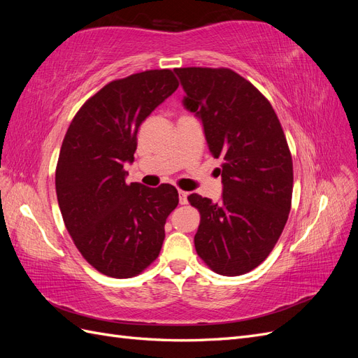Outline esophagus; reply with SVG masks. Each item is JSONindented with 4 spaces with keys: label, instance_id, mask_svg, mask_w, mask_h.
Wrapping results in <instances>:
<instances>
[{
    "label": "esophagus",
    "instance_id": "esophagus-1",
    "mask_svg": "<svg viewBox=\"0 0 358 358\" xmlns=\"http://www.w3.org/2000/svg\"><path fill=\"white\" fill-rule=\"evenodd\" d=\"M188 196H189V194L187 191L179 189V203L180 204H187L188 203Z\"/></svg>",
    "mask_w": 358,
    "mask_h": 358
}]
</instances>
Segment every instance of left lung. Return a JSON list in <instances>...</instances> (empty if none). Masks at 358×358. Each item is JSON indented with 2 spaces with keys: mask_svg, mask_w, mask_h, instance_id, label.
Wrapping results in <instances>:
<instances>
[{
  "mask_svg": "<svg viewBox=\"0 0 358 358\" xmlns=\"http://www.w3.org/2000/svg\"><path fill=\"white\" fill-rule=\"evenodd\" d=\"M185 109L203 124L209 150L224 158L222 199L191 194L200 212L196 251L213 272H251L272 252L288 220L292 159L272 104L230 69H175Z\"/></svg>",
  "mask_w": 358,
  "mask_h": 358,
  "instance_id": "left-lung-1",
  "label": "left lung"
}]
</instances>
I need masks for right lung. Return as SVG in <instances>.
Instances as JSON below:
<instances>
[{
	"label": "right lung",
	"mask_w": 358,
	"mask_h": 358,
	"mask_svg": "<svg viewBox=\"0 0 358 358\" xmlns=\"http://www.w3.org/2000/svg\"><path fill=\"white\" fill-rule=\"evenodd\" d=\"M171 70H148L107 83L76 113L61 146L55 187L64 224L99 272L133 278L157 259L178 189L128 183L137 131L178 90Z\"/></svg>",
	"instance_id": "right-lung-1"
}]
</instances>
